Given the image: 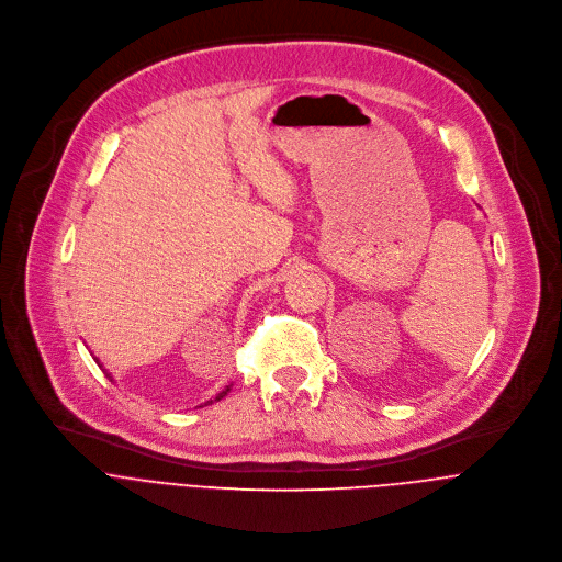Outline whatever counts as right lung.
Returning <instances> with one entry per match:
<instances>
[{"instance_id": "1", "label": "right lung", "mask_w": 562, "mask_h": 562, "mask_svg": "<svg viewBox=\"0 0 562 562\" xmlns=\"http://www.w3.org/2000/svg\"><path fill=\"white\" fill-rule=\"evenodd\" d=\"M106 375H109V378H111V373H106ZM111 380H113V378H111ZM228 391H231V384H228V386H226V389H222V391H220V393H217V395H215V400H222V397H224V395H226V393H228ZM209 403H213V400H209ZM209 403H204V405H209Z\"/></svg>"}]
</instances>
